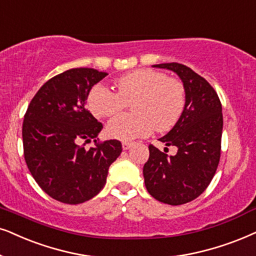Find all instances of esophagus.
Here are the masks:
<instances>
[{
    "mask_svg": "<svg viewBox=\"0 0 256 256\" xmlns=\"http://www.w3.org/2000/svg\"><path fill=\"white\" fill-rule=\"evenodd\" d=\"M132 146V142H122V148H124V150H127Z\"/></svg>",
    "mask_w": 256,
    "mask_h": 256,
    "instance_id": "1",
    "label": "esophagus"
}]
</instances>
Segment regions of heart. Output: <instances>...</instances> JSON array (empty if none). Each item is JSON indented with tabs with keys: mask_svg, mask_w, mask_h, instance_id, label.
<instances>
[{
	"mask_svg": "<svg viewBox=\"0 0 256 256\" xmlns=\"http://www.w3.org/2000/svg\"><path fill=\"white\" fill-rule=\"evenodd\" d=\"M118 92L98 84L88 95V107L96 118H110L132 104L135 112L122 114L107 124L109 138L132 141L152 129L166 132L181 118L186 106L184 86L152 69H138L116 80Z\"/></svg>",
	"mask_w": 256,
	"mask_h": 256,
	"instance_id": "heart-1",
	"label": "heart"
}]
</instances>
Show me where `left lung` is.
Masks as SVG:
<instances>
[{
	"instance_id": "8db88e82",
	"label": "left lung",
	"mask_w": 256,
	"mask_h": 256,
	"mask_svg": "<svg viewBox=\"0 0 256 256\" xmlns=\"http://www.w3.org/2000/svg\"><path fill=\"white\" fill-rule=\"evenodd\" d=\"M152 67L176 72L184 86L186 106L174 127L158 138L167 147L175 146L178 152L168 156L149 146L144 184L158 201L184 204L204 193L216 172L224 126L221 102L213 87L187 66L172 62Z\"/></svg>"
}]
</instances>
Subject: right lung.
Instances as JSON below:
<instances>
[{
    "mask_svg": "<svg viewBox=\"0 0 256 256\" xmlns=\"http://www.w3.org/2000/svg\"><path fill=\"white\" fill-rule=\"evenodd\" d=\"M108 74L74 68L54 76L38 89L22 127L24 158L43 190L63 204L90 200L104 187L108 169L122 152L118 140L86 149L102 124L86 109L92 86Z\"/></svg>",
    "mask_w": 256,
    "mask_h": 256,
    "instance_id": "add662e5",
    "label": "right lung"
}]
</instances>
